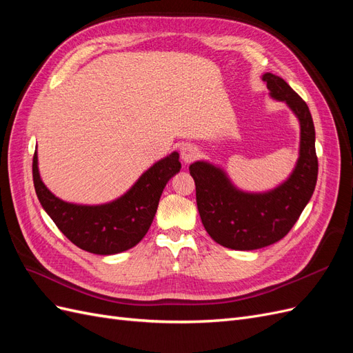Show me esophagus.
<instances>
[{"label": "esophagus", "mask_w": 353, "mask_h": 353, "mask_svg": "<svg viewBox=\"0 0 353 353\" xmlns=\"http://www.w3.org/2000/svg\"><path fill=\"white\" fill-rule=\"evenodd\" d=\"M199 156V148L193 144H185L181 147V159H183L184 163H191L194 162Z\"/></svg>", "instance_id": "esophagus-1"}]
</instances>
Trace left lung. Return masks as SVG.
<instances>
[{
  "mask_svg": "<svg viewBox=\"0 0 353 353\" xmlns=\"http://www.w3.org/2000/svg\"><path fill=\"white\" fill-rule=\"evenodd\" d=\"M270 97L283 101L301 126L299 157L283 183L268 191H244L216 163L197 160L190 165L203 227L212 240L232 250H256L280 241L292 230L316 185L315 128L306 103L283 78L262 74Z\"/></svg>",
  "mask_w": 353,
  "mask_h": 353,
  "instance_id": "left-lung-1",
  "label": "left lung"
}]
</instances>
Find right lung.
I'll return each instance as SVG.
<instances>
[{
  "label": "right lung",
  "instance_id": "obj_1",
  "mask_svg": "<svg viewBox=\"0 0 353 353\" xmlns=\"http://www.w3.org/2000/svg\"><path fill=\"white\" fill-rule=\"evenodd\" d=\"M179 169V154L172 152L143 172L122 196L100 205H81L57 197L42 183L37 150L32 163L37 196L47 215L79 249L104 256L130 250L144 239L163 188Z\"/></svg>",
  "mask_w": 353,
  "mask_h": 353
}]
</instances>
